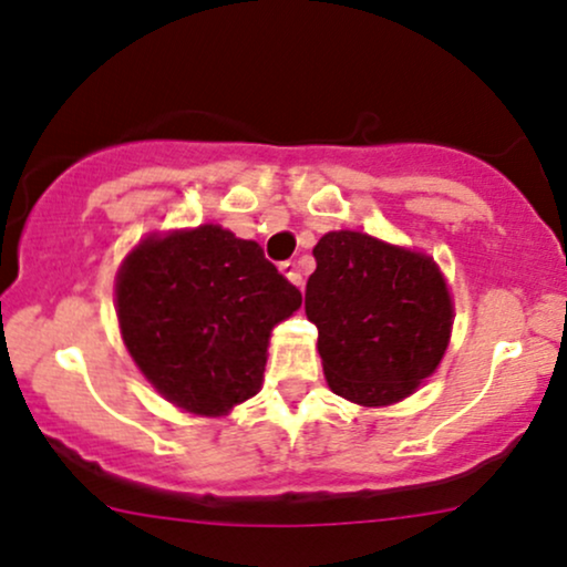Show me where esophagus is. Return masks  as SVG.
Returning <instances> with one entry per match:
<instances>
[{
  "mask_svg": "<svg viewBox=\"0 0 567 567\" xmlns=\"http://www.w3.org/2000/svg\"><path fill=\"white\" fill-rule=\"evenodd\" d=\"M278 268H281V272H284L286 278H289L291 284H295V286H302V272H299L297 262H291V259H286V262L278 265Z\"/></svg>",
  "mask_w": 567,
  "mask_h": 567,
  "instance_id": "esophagus-1",
  "label": "esophagus"
}]
</instances>
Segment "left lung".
<instances>
[{
    "label": "left lung",
    "mask_w": 567,
    "mask_h": 567,
    "mask_svg": "<svg viewBox=\"0 0 567 567\" xmlns=\"http://www.w3.org/2000/svg\"><path fill=\"white\" fill-rule=\"evenodd\" d=\"M312 257L305 312L329 388L358 405L409 398L443 361L454 323L435 259L358 230L326 233Z\"/></svg>",
    "instance_id": "left-lung-1"
}]
</instances>
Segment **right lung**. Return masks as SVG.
<instances>
[{"label": "right lung", "mask_w": 567, "mask_h": 567, "mask_svg": "<svg viewBox=\"0 0 567 567\" xmlns=\"http://www.w3.org/2000/svg\"><path fill=\"white\" fill-rule=\"evenodd\" d=\"M302 295L257 241L198 225L140 241L116 276V316L137 369L169 403L223 416L262 388L272 326Z\"/></svg>", "instance_id": "right-lung-1"}]
</instances>
